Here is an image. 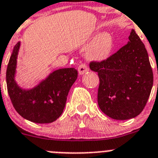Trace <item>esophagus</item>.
<instances>
[{"label": "esophagus", "instance_id": "34e87169", "mask_svg": "<svg viewBox=\"0 0 158 158\" xmlns=\"http://www.w3.org/2000/svg\"><path fill=\"white\" fill-rule=\"evenodd\" d=\"M78 71H79V75H83L84 73H86L89 71V69L85 64H81L78 68Z\"/></svg>", "mask_w": 158, "mask_h": 158}]
</instances>
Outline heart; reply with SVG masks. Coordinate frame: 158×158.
<instances>
[{
  "mask_svg": "<svg viewBox=\"0 0 158 158\" xmlns=\"http://www.w3.org/2000/svg\"><path fill=\"white\" fill-rule=\"evenodd\" d=\"M114 49V39L109 32H104L96 36L86 51L89 61H102L108 58Z\"/></svg>",
  "mask_w": 158,
  "mask_h": 158,
  "instance_id": "heart-1",
  "label": "heart"
}]
</instances>
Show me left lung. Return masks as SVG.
<instances>
[{
    "instance_id": "8db88e82",
    "label": "left lung",
    "mask_w": 158,
    "mask_h": 158,
    "mask_svg": "<svg viewBox=\"0 0 158 158\" xmlns=\"http://www.w3.org/2000/svg\"><path fill=\"white\" fill-rule=\"evenodd\" d=\"M89 68L98 73L97 101L106 115L126 120L142 112L154 76L145 46L134 29L127 44L104 61H91Z\"/></svg>"
}]
</instances>
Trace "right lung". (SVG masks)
I'll return each instance as SVG.
<instances>
[{
    "mask_svg": "<svg viewBox=\"0 0 158 158\" xmlns=\"http://www.w3.org/2000/svg\"><path fill=\"white\" fill-rule=\"evenodd\" d=\"M20 42H18L10 57L6 82L13 107L24 118L35 123H51L62 114L71 86L78 76L74 68L53 72L34 88L23 89L15 80Z\"/></svg>",
    "mask_w": 158,
    "mask_h": 158,
    "instance_id": "obj_1",
    "label": "right lung"
}]
</instances>
